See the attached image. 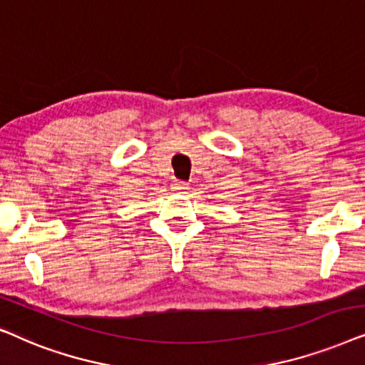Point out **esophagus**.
I'll return each instance as SVG.
<instances>
[{
  "label": "esophagus",
  "instance_id": "1",
  "mask_svg": "<svg viewBox=\"0 0 365 365\" xmlns=\"http://www.w3.org/2000/svg\"><path fill=\"white\" fill-rule=\"evenodd\" d=\"M172 190L173 192H185V190H188V183L182 182V180H175V182L172 183Z\"/></svg>",
  "mask_w": 365,
  "mask_h": 365
}]
</instances>
